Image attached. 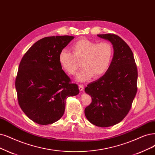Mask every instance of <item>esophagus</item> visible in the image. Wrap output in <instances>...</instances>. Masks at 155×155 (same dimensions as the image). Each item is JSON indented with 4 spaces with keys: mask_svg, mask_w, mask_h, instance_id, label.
Listing matches in <instances>:
<instances>
[{
    "mask_svg": "<svg viewBox=\"0 0 155 155\" xmlns=\"http://www.w3.org/2000/svg\"><path fill=\"white\" fill-rule=\"evenodd\" d=\"M78 88H79L80 91H82L84 90V85H82V84H79V85H78Z\"/></svg>",
    "mask_w": 155,
    "mask_h": 155,
    "instance_id": "1",
    "label": "esophagus"
}]
</instances>
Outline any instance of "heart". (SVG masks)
<instances>
[{
  "mask_svg": "<svg viewBox=\"0 0 155 155\" xmlns=\"http://www.w3.org/2000/svg\"><path fill=\"white\" fill-rule=\"evenodd\" d=\"M71 52L62 50L58 56L59 62L66 73L73 75L80 67H84L77 74L79 81H86L94 75L100 77L108 70L113 59L114 49L109 41L97 43L88 39L81 38L70 47Z\"/></svg>",
  "mask_w": 155,
  "mask_h": 155,
  "instance_id": "heart-1",
  "label": "heart"
}]
</instances>
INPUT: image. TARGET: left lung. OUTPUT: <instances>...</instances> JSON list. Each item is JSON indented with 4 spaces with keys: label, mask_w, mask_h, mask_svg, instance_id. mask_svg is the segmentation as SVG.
<instances>
[{
    "label": "left lung",
    "mask_w": 155,
    "mask_h": 155,
    "mask_svg": "<svg viewBox=\"0 0 155 155\" xmlns=\"http://www.w3.org/2000/svg\"><path fill=\"white\" fill-rule=\"evenodd\" d=\"M110 41L114 54L108 70L85 88L92 101L85 108L88 121L100 127L115 125L127 116L137 92V71L132 51L114 34H98Z\"/></svg>",
    "instance_id": "8db88e82"
}]
</instances>
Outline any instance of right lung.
I'll list each match as a JSON object with an SVG mask.
<instances>
[{"instance_id": "1", "label": "right lung", "mask_w": 155, "mask_h": 155, "mask_svg": "<svg viewBox=\"0 0 155 155\" xmlns=\"http://www.w3.org/2000/svg\"><path fill=\"white\" fill-rule=\"evenodd\" d=\"M74 38L70 36L45 37L28 49L20 62L15 80L18 104L25 115L47 125L63 116L66 99L79 93L59 62L60 51Z\"/></svg>"}]
</instances>
